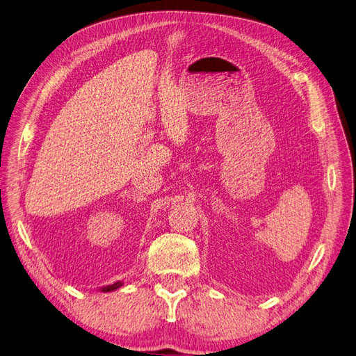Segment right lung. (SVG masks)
<instances>
[{"mask_svg":"<svg viewBox=\"0 0 356 356\" xmlns=\"http://www.w3.org/2000/svg\"><path fill=\"white\" fill-rule=\"evenodd\" d=\"M122 285H123V282L118 281V282H115V284H113V285L102 286V288H101V291H102V293H110V291H115L117 288H120Z\"/></svg>","mask_w":356,"mask_h":356,"instance_id":"obj_1","label":"right lung"}]
</instances>
